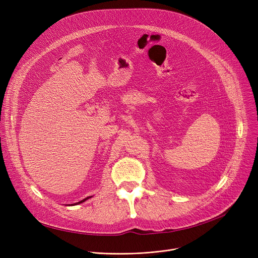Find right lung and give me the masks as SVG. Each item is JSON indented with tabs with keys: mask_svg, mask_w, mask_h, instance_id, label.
<instances>
[{
	"mask_svg": "<svg viewBox=\"0 0 258 258\" xmlns=\"http://www.w3.org/2000/svg\"><path fill=\"white\" fill-rule=\"evenodd\" d=\"M89 198H91V196H90V197H87V198H85V199H83V200H81V201H80V202H78V203H75V204H76V205H77V204H80V203H83V202H85V201H86V200H88V199H89ZM75 204H73V205H75Z\"/></svg>",
	"mask_w": 258,
	"mask_h": 258,
	"instance_id": "right-lung-1",
	"label": "right lung"
}]
</instances>
